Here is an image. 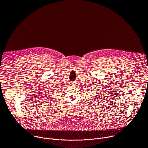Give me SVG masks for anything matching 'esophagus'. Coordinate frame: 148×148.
Wrapping results in <instances>:
<instances>
[{
  "instance_id": "esophagus-1",
  "label": "esophagus",
  "mask_w": 148,
  "mask_h": 148,
  "mask_svg": "<svg viewBox=\"0 0 148 148\" xmlns=\"http://www.w3.org/2000/svg\"><path fill=\"white\" fill-rule=\"evenodd\" d=\"M71 86H74V82L71 83Z\"/></svg>"
}]
</instances>
